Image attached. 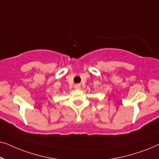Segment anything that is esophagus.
Returning <instances> with one entry per match:
<instances>
[{"mask_svg":"<svg viewBox=\"0 0 159 159\" xmlns=\"http://www.w3.org/2000/svg\"><path fill=\"white\" fill-rule=\"evenodd\" d=\"M75 88L76 90H80V88H81V84H76L75 85Z\"/></svg>","mask_w":159,"mask_h":159,"instance_id":"obj_1","label":"esophagus"}]
</instances>
